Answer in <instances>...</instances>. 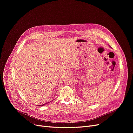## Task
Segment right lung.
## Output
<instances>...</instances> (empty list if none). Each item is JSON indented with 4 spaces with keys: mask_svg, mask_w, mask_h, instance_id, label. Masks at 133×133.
I'll return each mask as SVG.
<instances>
[{
    "mask_svg": "<svg viewBox=\"0 0 133 133\" xmlns=\"http://www.w3.org/2000/svg\"><path fill=\"white\" fill-rule=\"evenodd\" d=\"M43 105H44V104H43ZM39 106H41V105H39Z\"/></svg>",
    "mask_w": 133,
    "mask_h": 133,
    "instance_id": "obj_1",
    "label": "right lung"
}]
</instances>
